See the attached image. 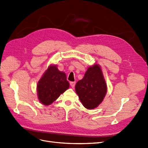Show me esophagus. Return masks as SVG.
Here are the masks:
<instances>
[{"mask_svg":"<svg viewBox=\"0 0 148 148\" xmlns=\"http://www.w3.org/2000/svg\"><path fill=\"white\" fill-rule=\"evenodd\" d=\"M75 85V82H70V85L71 86L72 88H74Z\"/></svg>","mask_w":148,"mask_h":148,"instance_id":"34e87169","label":"esophagus"}]
</instances>
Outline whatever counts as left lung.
Returning a JSON list of instances; mask_svg holds the SVG:
<instances>
[{
    "mask_svg": "<svg viewBox=\"0 0 148 148\" xmlns=\"http://www.w3.org/2000/svg\"><path fill=\"white\" fill-rule=\"evenodd\" d=\"M75 92L82 105L91 110L99 106L107 91V86L101 68L98 64L90 66L84 78L75 85Z\"/></svg>",
    "mask_w": 148,
    "mask_h": 148,
    "instance_id": "8db88e82",
    "label": "left lung"
}]
</instances>
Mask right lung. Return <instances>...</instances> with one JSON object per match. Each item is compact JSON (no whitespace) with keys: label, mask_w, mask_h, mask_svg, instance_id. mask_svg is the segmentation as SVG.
<instances>
[{"label":"right lung","mask_w":148,"mask_h":148,"mask_svg":"<svg viewBox=\"0 0 148 148\" xmlns=\"http://www.w3.org/2000/svg\"><path fill=\"white\" fill-rule=\"evenodd\" d=\"M69 87L66 74L60 71L56 64H51L37 84L38 99L43 105H50Z\"/></svg>","instance_id":"add662e5"}]
</instances>
